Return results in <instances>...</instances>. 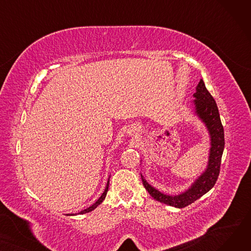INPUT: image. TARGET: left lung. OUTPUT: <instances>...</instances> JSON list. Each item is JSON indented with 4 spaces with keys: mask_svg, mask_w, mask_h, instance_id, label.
I'll list each match as a JSON object with an SVG mask.
<instances>
[{
    "mask_svg": "<svg viewBox=\"0 0 251 251\" xmlns=\"http://www.w3.org/2000/svg\"><path fill=\"white\" fill-rule=\"evenodd\" d=\"M194 98H196L194 100L196 114L205 123L210 138H212L210 139L212 148H210L208 166L205 172L192 184V186L187 191L177 196L166 195L154 189L141 176L143 186L146 187L151 196L153 197V200L178 208H183L191 204L214 187L220 174L222 154L225 147L224 128L221 122L218 105L213 96L206 89L202 79H201L196 87Z\"/></svg>",
    "mask_w": 251,
    "mask_h": 251,
    "instance_id": "left-lung-1",
    "label": "left lung"
}]
</instances>
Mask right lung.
<instances>
[{
    "label": "right lung",
    "mask_w": 251,
    "mask_h": 251,
    "mask_svg": "<svg viewBox=\"0 0 251 251\" xmlns=\"http://www.w3.org/2000/svg\"><path fill=\"white\" fill-rule=\"evenodd\" d=\"M108 190H109V181H108V183H107V186H105V189H104V191H103V193L101 194V196L100 197V199L92 204L91 206H89V207H87V208H85V209H83V210H81L80 213H78V214H86V213H89V212H91V210H94L99 204H100L101 202H102V201L104 200V197H105V195H107V192H108ZM72 215H76V214H72ZM71 216V215H70Z\"/></svg>",
    "instance_id": "add662e5"
}]
</instances>
